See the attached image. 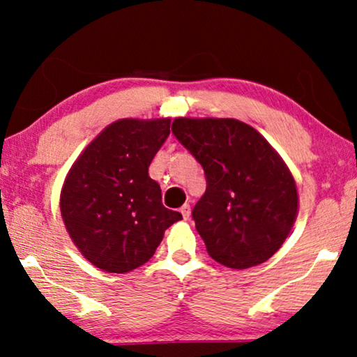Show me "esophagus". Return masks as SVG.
<instances>
[{
  "label": "esophagus",
  "instance_id": "obj_1",
  "mask_svg": "<svg viewBox=\"0 0 357 357\" xmlns=\"http://www.w3.org/2000/svg\"><path fill=\"white\" fill-rule=\"evenodd\" d=\"M180 213H182L183 219H188L190 214H192V209H190V204H183V206L180 208Z\"/></svg>",
  "mask_w": 357,
  "mask_h": 357
}]
</instances>
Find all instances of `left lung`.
<instances>
[{
	"label": "left lung",
	"instance_id": "8db88e82",
	"mask_svg": "<svg viewBox=\"0 0 357 357\" xmlns=\"http://www.w3.org/2000/svg\"><path fill=\"white\" fill-rule=\"evenodd\" d=\"M172 133L206 177L192 216L209 257L245 270L275 255L299 203L280 154L255 128L234 119H175Z\"/></svg>",
	"mask_w": 357,
	"mask_h": 357
}]
</instances>
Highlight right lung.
<instances>
[{"label":"right lung","instance_id":"add662e5","mask_svg":"<svg viewBox=\"0 0 357 357\" xmlns=\"http://www.w3.org/2000/svg\"><path fill=\"white\" fill-rule=\"evenodd\" d=\"M170 135V120L123 119L107 126L73 164L61 188L66 231L92 265L128 273L154 255L182 214L162 204L151 160Z\"/></svg>","mask_w":357,"mask_h":357}]
</instances>
